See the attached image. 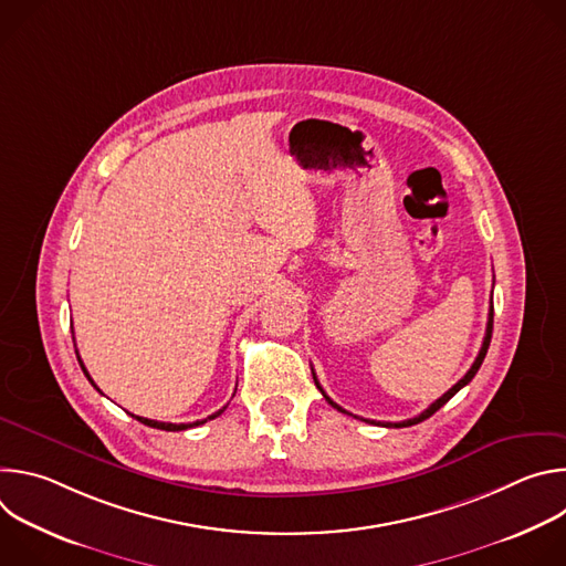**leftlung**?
<instances>
[{
  "label": "left lung",
  "instance_id": "left-lung-1",
  "mask_svg": "<svg viewBox=\"0 0 566 566\" xmlns=\"http://www.w3.org/2000/svg\"><path fill=\"white\" fill-rule=\"evenodd\" d=\"M491 338H493V306H491V313H489V325H486V336H483V345H481V349H479V354H476V358H474V363H472V367L468 369V374L457 382V385H452L441 398H437L432 406L428 408V410H423L419 417H415V419H408V421H400V423H382L385 428H410V426H417V423H421V421H426V419H430L439 408H443L446 402L461 389V387H465L472 378H474V374L479 371V367H481V363H483V358H486V352H489V345H491ZM313 371V369H311ZM313 380H315V385H317V389L322 391V396L327 398V402H332V406L338 410V412H345V415H349L347 410H343L338 402H334L329 396H327V391L319 387V382H317V378H315V374H313ZM360 421H367V423H376V421H369V419H360ZM376 426H380V423H376Z\"/></svg>",
  "mask_w": 566,
  "mask_h": 566
}]
</instances>
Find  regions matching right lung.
Returning <instances> with one entry per match:
<instances>
[{
  "instance_id": "obj_1",
  "label": "right lung",
  "mask_w": 566,
  "mask_h": 566,
  "mask_svg": "<svg viewBox=\"0 0 566 566\" xmlns=\"http://www.w3.org/2000/svg\"><path fill=\"white\" fill-rule=\"evenodd\" d=\"M77 354V352H75ZM77 363H80V367H83V371H85V376L90 378V382L96 387V382L92 380V376H90V371L85 369V365H83V360H80V356H77ZM98 389V387H96ZM101 391V389H98ZM226 408H221L219 412H214V415H210L208 419H201V421H195V423H164V421H151V419H143V417H134L136 421H140L143 426H149V428H156V430H166V432H179V430H188V428H197V426H203L206 421H210V419H217L221 412H223Z\"/></svg>"
}]
</instances>
